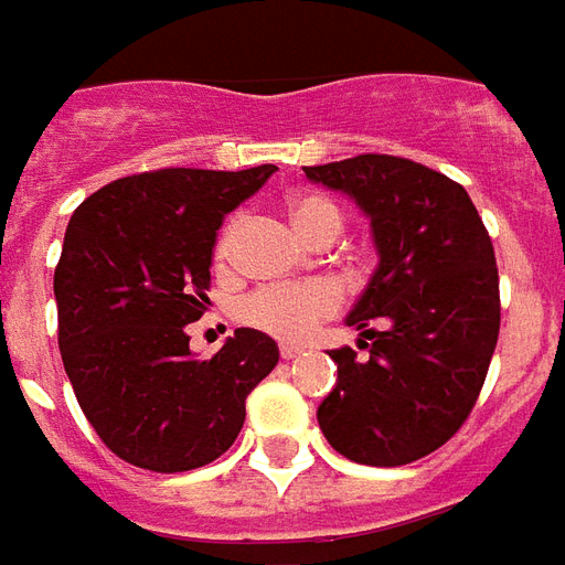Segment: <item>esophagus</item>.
Segmentation results:
<instances>
[{"label": "esophagus", "instance_id": "34e87169", "mask_svg": "<svg viewBox=\"0 0 565 565\" xmlns=\"http://www.w3.org/2000/svg\"><path fill=\"white\" fill-rule=\"evenodd\" d=\"M301 343H289V340H286V343H279V355H282V359H295V355H301Z\"/></svg>", "mask_w": 565, "mask_h": 565}]
</instances>
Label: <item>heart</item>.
Returning a JSON list of instances; mask_svg holds the SVG:
<instances>
[{
    "label": "heart",
    "instance_id": "b5f03b06",
    "mask_svg": "<svg viewBox=\"0 0 565 565\" xmlns=\"http://www.w3.org/2000/svg\"><path fill=\"white\" fill-rule=\"evenodd\" d=\"M291 222L303 237H338L343 227V215L334 200L322 194H301L291 200ZM237 222L225 227V237L218 252H227L231 234ZM343 295L331 279H303V282H274L249 291L237 307V319L243 326L258 328L264 334L282 340H301L316 328L319 319L338 313Z\"/></svg>",
    "mask_w": 565,
    "mask_h": 565
}]
</instances>
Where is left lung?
I'll list each match as a JSON object with an SVG mask.
<instances>
[{
    "instance_id": "obj_1",
    "label": "left lung",
    "mask_w": 565,
    "mask_h": 565,
    "mask_svg": "<svg viewBox=\"0 0 565 565\" xmlns=\"http://www.w3.org/2000/svg\"><path fill=\"white\" fill-rule=\"evenodd\" d=\"M303 173L355 200L380 255L347 316L367 359L328 353L338 383L319 429L353 462L407 466L450 441L481 395L502 316L493 243L466 188L417 161L355 154Z\"/></svg>"
}]
</instances>
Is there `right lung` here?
Listing matches in <instances>:
<instances>
[{
	"mask_svg": "<svg viewBox=\"0 0 565 565\" xmlns=\"http://www.w3.org/2000/svg\"><path fill=\"white\" fill-rule=\"evenodd\" d=\"M274 173L262 163L124 175L72 212L54 270L60 355L84 417L124 462L163 475L210 466L279 362L276 340L255 328H237L212 359L191 353L185 334L210 303L215 231Z\"/></svg>",
	"mask_w": 565,
	"mask_h": 565,
	"instance_id": "add662e5",
	"label": "right lung"
}]
</instances>
